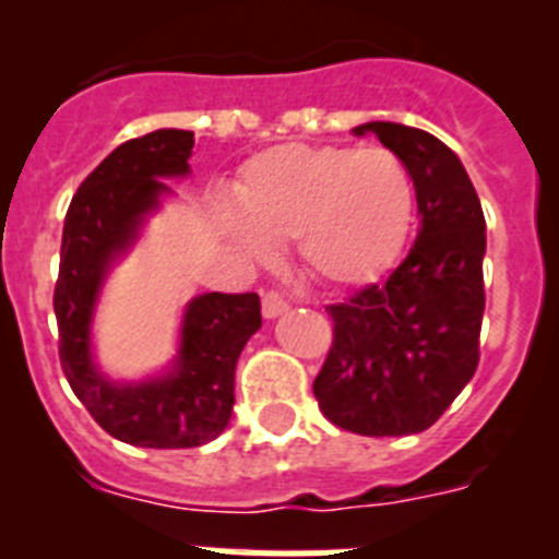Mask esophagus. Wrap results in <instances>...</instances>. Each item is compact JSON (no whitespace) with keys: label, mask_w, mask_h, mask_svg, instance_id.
Instances as JSON below:
<instances>
[{"label":"esophagus","mask_w":559,"mask_h":559,"mask_svg":"<svg viewBox=\"0 0 559 559\" xmlns=\"http://www.w3.org/2000/svg\"><path fill=\"white\" fill-rule=\"evenodd\" d=\"M288 310V299L280 290H265L263 294V316L265 319H276Z\"/></svg>","instance_id":"34e87169"}]
</instances>
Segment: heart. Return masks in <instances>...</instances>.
Returning a JSON list of instances; mask_svg holds the SVG:
<instances>
[{
	"label": "heart",
	"instance_id": "heart-1",
	"mask_svg": "<svg viewBox=\"0 0 559 559\" xmlns=\"http://www.w3.org/2000/svg\"><path fill=\"white\" fill-rule=\"evenodd\" d=\"M246 249L294 237L305 269L333 288L372 285L400 263L414 229V181L389 147L276 145L235 187Z\"/></svg>",
	"mask_w": 559,
	"mask_h": 559
}]
</instances>
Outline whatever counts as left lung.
<instances>
[{
  "label": "left lung",
  "instance_id": "left-lung-1",
  "mask_svg": "<svg viewBox=\"0 0 559 559\" xmlns=\"http://www.w3.org/2000/svg\"><path fill=\"white\" fill-rule=\"evenodd\" d=\"M408 167L419 231L383 285L330 305L333 347L313 394L324 417L360 437L431 428L478 367L487 224L456 153L433 133L364 122Z\"/></svg>",
  "mask_w": 559,
  "mask_h": 559
}]
</instances>
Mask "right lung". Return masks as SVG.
<instances>
[{
  "label": "right lung",
  "instance_id": "add662e5",
  "mask_svg": "<svg viewBox=\"0 0 559 559\" xmlns=\"http://www.w3.org/2000/svg\"><path fill=\"white\" fill-rule=\"evenodd\" d=\"M192 131L159 128L122 142L78 187L63 221L56 319L69 386L103 431L140 448H199L229 426L235 367L260 330L257 294H199L181 313L170 367L142 380H114L100 369L92 324L108 274L136 246L142 229L190 176Z\"/></svg>",
  "mask_w": 559,
  "mask_h": 559
}]
</instances>
